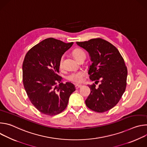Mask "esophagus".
I'll return each instance as SVG.
<instances>
[{
	"label": "esophagus",
	"instance_id": "34e87169",
	"mask_svg": "<svg viewBox=\"0 0 147 147\" xmlns=\"http://www.w3.org/2000/svg\"><path fill=\"white\" fill-rule=\"evenodd\" d=\"M81 86H82L81 85H78V84H77V85L75 86V88H76V89H78V88H80Z\"/></svg>",
	"mask_w": 147,
	"mask_h": 147
}]
</instances>
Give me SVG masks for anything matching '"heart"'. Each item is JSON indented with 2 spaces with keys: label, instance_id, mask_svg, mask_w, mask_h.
Returning <instances> with one entry per match:
<instances>
[{
  "label": "heart",
  "instance_id": "1",
  "mask_svg": "<svg viewBox=\"0 0 147 147\" xmlns=\"http://www.w3.org/2000/svg\"><path fill=\"white\" fill-rule=\"evenodd\" d=\"M73 55L74 57L77 60L80 56H81L83 55H86V53L84 51H82L81 49H76L73 52ZM63 59H64V56H62L60 59L59 64V67L60 69H62L63 67ZM85 76L86 74L84 73L82 71H80L70 73L67 76V79L68 80V81L72 82L73 83L79 84L83 81L84 79Z\"/></svg>",
  "mask_w": 147,
  "mask_h": 147
}]
</instances>
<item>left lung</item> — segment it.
Listing matches in <instances>:
<instances>
[{
  "label": "left lung",
  "instance_id": "1",
  "mask_svg": "<svg viewBox=\"0 0 147 147\" xmlns=\"http://www.w3.org/2000/svg\"><path fill=\"white\" fill-rule=\"evenodd\" d=\"M76 43L91 56L90 80L95 81L96 84L100 82L98 87L95 84L88 86L91 92L86 105L98 113L108 111L116 105L126 88L127 69L124 60L114 45L102 38Z\"/></svg>",
  "mask_w": 147,
  "mask_h": 147
}]
</instances>
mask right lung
<instances>
[{
  "label": "right lung",
  "mask_w": 147,
  "mask_h": 147,
  "mask_svg": "<svg viewBox=\"0 0 147 147\" xmlns=\"http://www.w3.org/2000/svg\"><path fill=\"white\" fill-rule=\"evenodd\" d=\"M73 44L49 38L26 53L23 63V85L31 103L44 115L55 116L62 112L75 91L73 84L61 82L62 77L58 75L60 59Z\"/></svg>",
  "instance_id": "right-lung-1"
}]
</instances>
